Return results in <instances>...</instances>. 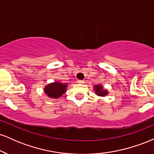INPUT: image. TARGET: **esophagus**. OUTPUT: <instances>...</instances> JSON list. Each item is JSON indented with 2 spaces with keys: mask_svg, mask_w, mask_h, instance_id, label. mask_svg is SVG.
Instances as JSON below:
<instances>
[{
  "mask_svg": "<svg viewBox=\"0 0 154 154\" xmlns=\"http://www.w3.org/2000/svg\"><path fill=\"white\" fill-rule=\"evenodd\" d=\"M77 82L79 83V84H82V83L85 82V81L82 80V79H78V80H77Z\"/></svg>",
  "mask_w": 154,
  "mask_h": 154,
  "instance_id": "esophagus-1",
  "label": "esophagus"
}]
</instances>
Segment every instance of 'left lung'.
I'll use <instances>...</instances> for the list:
<instances>
[{
	"label": "left lung",
	"instance_id": "1",
	"mask_svg": "<svg viewBox=\"0 0 154 154\" xmlns=\"http://www.w3.org/2000/svg\"><path fill=\"white\" fill-rule=\"evenodd\" d=\"M95 93H96L97 95H107V93L108 92L106 91V90H103V87L100 85H96L95 86Z\"/></svg>",
	"mask_w": 154,
	"mask_h": 154
}]
</instances>
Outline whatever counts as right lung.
<instances>
[{
    "mask_svg": "<svg viewBox=\"0 0 154 154\" xmlns=\"http://www.w3.org/2000/svg\"><path fill=\"white\" fill-rule=\"evenodd\" d=\"M66 85L60 82H54L48 85L45 88V93L51 98H59L66 91Z\"/></svg>",
    "mask_w": 154,
    "mask_h": 154,
    "instance_id": "1",
    "label": "right lung"
}]
</instances>
